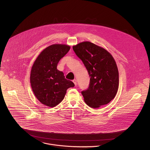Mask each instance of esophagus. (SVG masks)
I'll return each instance as SVG.
<instances>
[{
	"instance_id": "obj_1",
	"label": "esophagus",
	"mask_w": 150,
	"mask_h": 150,
	"mask_svg": "<svg viewBox=\"0 0 150 150\" xmlns=\"http://www.w3.org/2000/svg\"><path fill=\"white\" fill-rule=\"evenodd\" d=\"M73 82L74 83V84L75 85H76V84H77V81H76V79H74L73 81Z\"/></svg>"
}]
</instances>
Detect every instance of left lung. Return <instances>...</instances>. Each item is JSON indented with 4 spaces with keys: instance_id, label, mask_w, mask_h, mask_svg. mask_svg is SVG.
Listing matches in <instances>:
<instances>
[{
    "instance_id": "obj_1",
    "label": "left lung",
    "mask_w": 150,
    "mask_h": 150,
    "mask_svg": "<svg viewBox=\"0 0 150 150\" xmlns=\"http://www.w3.org/2000/svg\"><path fill=\"white\" fill-rule=\"evenodd\" d=\"M73 50L90 77L88 88L81 91L85 103L93 108L108 104L119 86L118 70L113 57L105 49L90 42L74 46Z\"/></svg>"
}]
</instances>
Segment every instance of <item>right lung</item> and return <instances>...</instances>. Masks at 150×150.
Here are the masks:
<instances>
[{
  "label": "right lung",
  "instance_id": "obj_1",
  "mask_svg": "<svg viewBox=\"0 0 150 150\" xmlns=\"http://www.w3.org/2000/svg\"><path fill=\"white\" fill-rule=\"evenodd\" d=\"M70 46L55 44L48 46L35 60L30 72L33 92L38 100L46 106L54 107L65 97L67 90L75 86L57 69L59 61L69 51Z\"/></svg>",
  "mask_w": 150,
  "mask_h": 150
}]
</instances>
